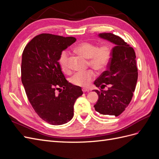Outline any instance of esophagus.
<instances>
[{
	"label": "esophagus",
	"instance_id": "obj_1",
	"mask_svg": "<svg viewBox=\"0 0 159 159\" xmlns=\"http://www.w3.org/2000/svg\"><path fill=\"white\" fill-rule=\"evenodd\" d=\"M82 91H84V92H89V91H90L89 89H86V88H83L82 89Z\"/></svg>",
	"mask_w": 159,
	"mask_h": 159
}]
</instances>
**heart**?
<instances>
[{
    "label": "heart",
    "mask_w": 159,
    "mask_h": 159,
    "mask_svg": "<svg viewBox=\"0 0 159 159\" xmlns=\"http://www.w3.org/2000/svg\"><path fill=\"white\" fill-rule=\"evenodd\" d=\"M75 51L89 59V65L98 71H103L107 68L111 57V50L108 45L98 46L93 43L85 42L80 43L75 48ZM59 64L61 69L65 73H70L69 53L68 51H62L59 56ZM95 78V72L89 70L85 71L76 72L71 77L70 81L74 85L88 87Z\"/></svg>",
    "instance_id": "b5f03b06"
}]
</instances>
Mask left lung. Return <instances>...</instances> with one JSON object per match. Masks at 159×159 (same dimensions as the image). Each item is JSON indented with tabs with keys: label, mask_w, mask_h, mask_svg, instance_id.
I'll return each mask as SVG.
<instances>
[{
	"label": "left lung",
	"mask_w": 159,
	"mask_h": 159,
	"mask_svg": "<svg viewBox=\"0 0 159 159\" xmlns=\"http://www.w3.org/2000/svg\"><path fill=\"white\" fill-rule=\"evenodd\" d=\"M100 38L115 45L107 70L94 81L96 87L107 90H94L99 99L94 105L96 111L105 115L119 116L132 99L138 78L135 52L121 38L111 33H101Z\"/></svg>",
	"instance_id": "left-lung-1"
}]
</instances>
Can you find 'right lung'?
Masks as SVG:
<instances>
[{
    "label": "right lung",
    "mask_w": 159,
    "mask_h": 159,
    "mask_svg": "<svg viewBox=\"0 0 159 159\" xmlns=\"http://www.w3.org/2000/svg\"><path fill=\"white\" fill-rule=\"evenodd\" d=\"M75 41L74 37L41 34L22 53L21 80L27 98L38 116L54 125L70 121L75 100L83 94L81 87L66 80L58 61L60 53Z\"/></svg>",
    "instance_id": "1"
}]
</instances>
